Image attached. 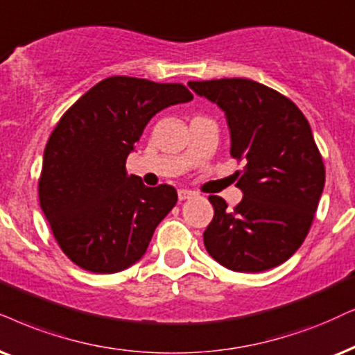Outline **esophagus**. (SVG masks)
I'll return each mask as SVG.
<instances>
[{
    "label": "esophagus",
    "instance_id": "34e87169",
    "mask_svg": "<svg viewBox=\"0 0 355 355\" xmlns=\"http://www.w3.org/2000/svg\"><path fill=\"white\" fill-rule=\"evenodd\" d=\"M191 196H195V193L190 191V190H178V200H180V201L191 198Z\"/></svg>",
    "mask_w": 355,
    "mask_h": 355
}]
</instances>
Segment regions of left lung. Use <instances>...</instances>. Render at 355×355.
I'll return each mask as SVG.
<instances>
[{"mask_svg": "<svg viewBox=\"0 0 355 355\" xmlns=\"http://www.w3.org/2000/svg\"><path fill=\"white\" fill-rule=\"evenodd\" d=\"M226 114L231 155L244 160L234 209L211 195L213 221L205 248L234 272H263L297 252L308 236L324 188V164L308 119L275 89L248 78L188 82Z\"/></svg>", "mask_w": 355, "mask_h": 355, "instance_id": "8db88e82", "label": "left lung"}]
</instances>
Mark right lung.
I'll list each match as a JSON object with an SVG mask.
<instances>
[{"label":"right lung","mask_w":355,"mask_h":355,"mask_svg":"<svg viewBox=\"0 0 355 355\" xmlns=\"http://www.w3.org/2000/svg\"><path fill=\"white\" fill-rule=\"evenodd\" d=\"M191 100L182 83L110 77L57 123L44 150L39 201L60 249L83 270L116 273L146 254L178 196L173 187L150 188L128 175L125 159L159 111Z\"/></svg>","instance_id":"1"}]
</instances>
